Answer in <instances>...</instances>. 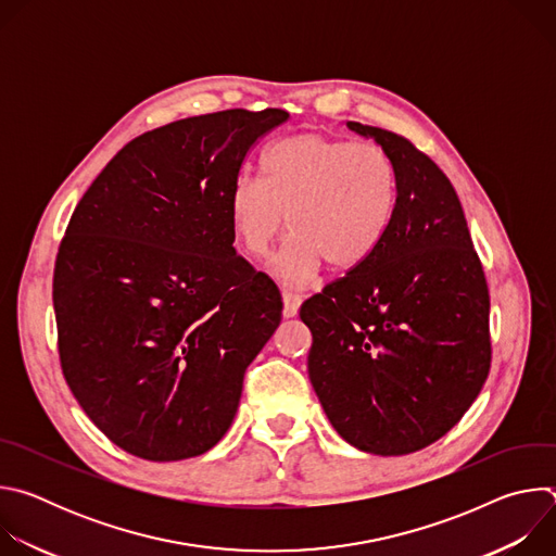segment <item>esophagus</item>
<instances>
[{
	"mask_svg": "<svg viewBox=\"0 0 556 556\" xmlns=\"http://www.w3.org/2000/svg\"><path fill=\"white\" fill-rule=\"evenodd\" d=\"M281 299H283V316L286 319H290V316H294L301 307V294L292 292V290H281Z\"/></svg>",
	"mask_w": 556,
	"mask_h": 556,
	"instance_id": "1",
	"label": "esophagus"
}]
</instances>
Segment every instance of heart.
Wrapping results in <instances>:
<instances>
[{"label":"heart","mask_w":556,"mask_h":556,"mask_svg":"<svg viewBox=\"0 0 556 556\" xmlns=\"http://www.w3.org/2000/svg\"><path fill=\"white\" fill-rule=\"evenodd\" d=\"M395 200L399 174L384 149L307 131L264 153L262 178L235 180L228 215L237 247L253 260L268 253L286 219L292 232L270 273L299 286L324 260L334 270L369 260L389 230Z\"/></svg>","instance_id":"heart-1"}]
</instances>
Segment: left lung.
<instances>
[{
  "label": "left lung",
  "instance_id": "8db88e82",
  "mask_svg": "<svg viewBox=\"0 0 556 556\" xmlns=\"http://www.w3.org/2000/svg\"><path fill=\"white\" fill-rule=\"evenodd\" d=\"M399 174L380 247L301 305L309 382L352 446L407 455L451 431L491 369L489 286L457 193L407 138L350 121Z\"/></svg>",
  "mask_w": 556,
  "mask_h": 556
}]
</instances>
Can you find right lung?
Here are the masks:
<instances>
[{"label":"right lung","instance_id":"right-lung-1","mask_svg":"<svg viewBox=\"0 0 556 556\" xmlns=\"http://www.w3.org/2000/svg\"><path fill=\"white\" fill-rule=\"evenodd\" d=\"M286 110L182 118L127 142L74 208L52 281L59 358L88 418L149 462L228 431L281 294L235 253L228 195Z\"/></svg>","mask_w":556,"mask_h":556}]
</instances>
